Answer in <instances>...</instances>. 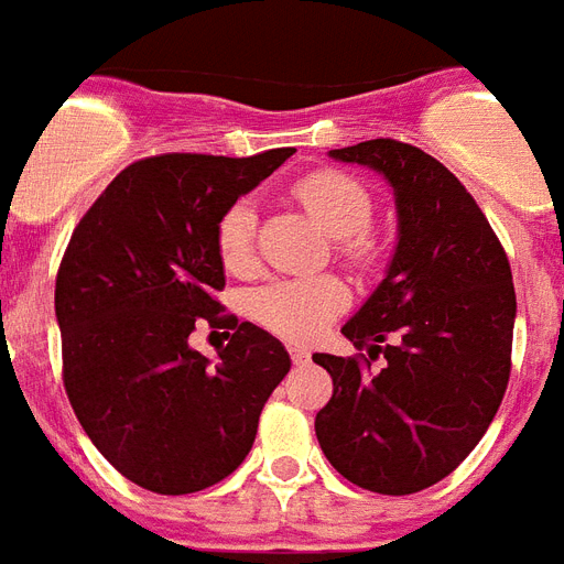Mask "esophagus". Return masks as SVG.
Here are the masks:
<instances>
[{"label": "esophagus", "instance_id": "34e87169", "mask_svg": "<svg viewBox=\"0 0 564 564\" xmlns=\"http://www.w3.org/2000/svg\"><path fill=\"white\" fill-rule=\"evenodd\" d=\"M288 352H291V360H294V364H308V358H311L308 349H305V346H300V344L288 346Z\"/></svg>", "mask_w": 564, "mask_h": 564}]
</instances>
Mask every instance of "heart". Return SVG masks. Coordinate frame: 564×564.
Instances as JSON below:
<instances>
[{
  "label": "heart",
  "instance_id": "b5f03b06",
  "mask_svg": "<svg viewBox=\"0 0 564 564\" xmlns=\"http://www.w3.org/2000/svg\"><path fill=\"white\" fill-rule=\"evenodd\" d=\"M296 197L311 218L332 238H340V253L352 261L376 256V238L367 232L372 218V197L358 180L344 171H314L296 183ZM256 209L247 200L229 206L218 224V256L229 273L253 268ZM346 305V291L328 276L276 279L250 294V314L261 326L291 340H311L332 323Z\"/></svg>",
  "mask_w": 564,
  "mask_h": 564
}]
</instances>
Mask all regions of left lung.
Masks as SVG:
<instances>
[{
	"label": "left lung",
	"instance_id": "8db88e82",
	"mask_svg": "<svg viewBox=\"0 0 564 564\" xmlns=\"http://www.w3.org/2000/svg\"><path fill=\"white\" fill-rule=\"evenodd\" d=\"M376 171L395 200L393 259L340 328L367 358L317 352L335 384L314 419L328 463L360 489L410 495L440 484L480 443L510 381V261L466 186L395 139L328 151ZM381 354L386 364L371 369Z\"/></svg>",
	"mask_w": 564,
	"mask_h": 564
}]
</instances>
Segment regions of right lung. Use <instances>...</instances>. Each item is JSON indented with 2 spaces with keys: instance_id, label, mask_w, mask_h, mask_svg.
<instances>
[{
  "instance_id": "obj_1",
  "label": "right lung",
  "mask_w": 564,
  "mask_h": 564,
  "mask_svg": "<svg viewBox=\"0 0 564 564\" xmlns=\"http://www.w3.org/2000/svg\"><path fill=\"white\" fill-rule=\"evenodd\" d=\"M294 154H165L121 171L72 232L54 288L63 384L98 452L148 492L188 495L236 471L288 376L276 337L241 323L212 360L188 346L227 285L220 215Z\"/></svg>"
}]
</instances>
